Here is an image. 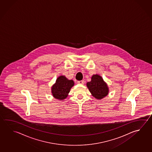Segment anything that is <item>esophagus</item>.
<instances>
[{"label": "esophagus", "mask_w": 152, "mask_h": 152, "mask_svg": "<svg viewBox=\"0 0 152 152\" xmlns=\"http://www.w3.org/2000/svg\"><path fill=\"white\" fill-rule=\"evenodd\" d=\"M83 83H84V81H83V80H81V81H77V83L80 84V85H83Z\"/></svg>", "instance_id": "1"}]
</instances>
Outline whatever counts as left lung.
Here are the masks:
<instances>
[{
  "label": "left lung",
  "mask_w": 152,
  "mask_h": 152,
  "mask_svg": "<svg viewBox=\"0 0 152 152\" xmlns=\"http://www.w3.org/2000/svg\"><path fill=\"white\" fill-rule=\"evenodd\" d=\"M87 87L93 96L96 99H101L107 96L109 93V88L100 75H93L91 81L87 83Z\"/></svg>",
  "instance_id": "8db88e82"
}]
</instances>
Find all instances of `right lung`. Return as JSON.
I'll use <instances>...</instances> for the list:
<instances>
[{
  "mask_svg": "<svg viewBox=\"0 0 152 152\" xmlns=\"http://www.w3.org/2000/svg\"><path fill=\"white\" fill-rule=\"evenodd\" d=\"M74 84L75 83L73 80L67 79L64 75L59 76L56 81L55 83L51 87L53 96L59 100L65 99Z\"/></svg>",
  "mask_w": 152,
  "mask_h": 152,
  "instance_id": "right-lung-1",
  "label": "right lung"
}]
</instances>
